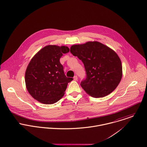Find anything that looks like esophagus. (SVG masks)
<instances>
[{
	"label": "esophagus",
	"mask_w": 147,
	"mask_h": 147,
	"mask_svg": "<svg viewBox=\"0 0 147 147\" xmlns=\"http://www.w3.org/2000/svg\"><path fill=\"white\" fill-rule=\"evenodd\" d=\"M73 79H74V81H77V80H78V77H77V76H75L74 77Z\"/></svg>",
	"instance_id": "esophagus-1"
}]
</instances>
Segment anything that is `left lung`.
Instances as JSON below:
<instances>
[{
	"label": "left lung",
	"mask_w": 147,
	"mask_h": 147,
	"mask_svg": "<svg viewBox=\"0 0 147 147\" xmlns=\"http://www.w3.org/2000/svg\"><path fill=\"white\" fill-rule=\"evenodd\" d=\"M70 52L84 64L87 77L81 86L89 95L104 97L117 88L123 76L117 53L98 41H88L71 46Z\"/></svg>",
	"instance_id": "8db88e82"
}]
</instances>
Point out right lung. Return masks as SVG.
<instances>
[{
	"label": "right lung",
	"mask_w": 147,
	"mask_h": 147,
	"mask_svg": "<svg viewBox=\"0 0 147 147\" xmlns=\"http://www.w3.org/2000/svg\"><path fill=\"white\" fill-rule=\"evenodd\" d=\"M69 52L66 46L48 45L30 61L25 73L26 88L39 102L53 104L64 95L67 84L73 78L66 77L59 59Z\"/></svg>",
	"instance_id": "obj_1"
}]
</instances>
